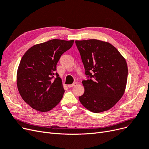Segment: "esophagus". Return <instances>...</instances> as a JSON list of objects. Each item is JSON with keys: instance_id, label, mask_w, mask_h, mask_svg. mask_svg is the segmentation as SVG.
Here are the masks:
<instances>
[{"instance_id": "obj_1", "label": "esophagus", "mask_w": 149, "mask_h": 149, "mask_svg": "<svg viewBox=\"0 0 149 149\" xmlns=\"http://www.w3.org/2000/svg\"><path fill=\"white\" fill-rule=\"evenodd\" d=\"M77 84L76 82H75V83H74V84H70V85H68V87L69 88H71V87H74V86H75Z\"/></svg>"}]
</instances>
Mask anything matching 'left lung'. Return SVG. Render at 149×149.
<instances>
[{
	"instance_id": "left-lung-1",
	"label": "left lung",
	"mask_w": 149,
	"mask_h": 149,
	"mask_svg": "<svg viewBox=\"0 0 149 149\" xmlns=\"http://www.w3.org/2000/svg\"><path fill=\"white\" fill-rule=\"evenodd\" d=\"M75 42L88 78L82 81L85 92L79 97L80 102L93 113L107 111L125 91L128 73L126 59L108 42L98 40Z\"/></svg>"
}]
</instances>
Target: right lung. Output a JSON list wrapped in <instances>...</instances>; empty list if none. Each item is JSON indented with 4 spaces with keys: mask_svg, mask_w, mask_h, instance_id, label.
Returning <instances> with one entry per match:
<instances>
[{
    "mask_svg": "<svg viewBox=\"0 0 149 149\" xmlns=\"http://www.w3.org/2000/svg\"><path fill=\"white\" fill-rule=\"evenodd\" d=\"M74 41L51 40L31 47L23 56L17 84L22 98L32 108L41 112L50 111L63 97L62 80L55 71L61 56Z\"/></svg>",
    "mask_w": 149,
    "mask_h": 149,
    "instance_id": "1",
    "label": "right lung"
}]
</instances>
